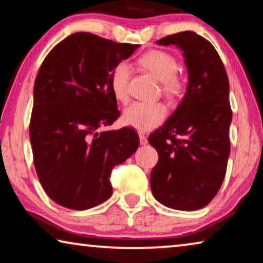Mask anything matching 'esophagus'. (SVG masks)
<instances>
[{"mask_svg":"<svg viewBox=\"0 0 263 263\" xmlns=\"http://www.w3.org/2000/svg\"><path fill=\"white\" fill-rule=\"evenodd\" d=\"M139 139H140V144L141 145H146L147 144V137H146L144 133H139Z\"/></svg>","mask_w":263,"mask_h":263,"instance_id":"esophagus-1","label":"esophagus"}]
</instances>
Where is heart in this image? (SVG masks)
<instances>
[{
	"instance_id": "b5f03b06",
	"label": "heart",
	"mask_w": 263,
	"mask_h": 263,
	"mask_svg": "<svg viewBox=\"0 0 263 263\" xmlns=\"http://www.w3.org/2000/svg\"><path fill=\"white\" fill-rule=\"evenodd\" d=\"M138 62L141 67L152 73L160 82L166 96L174 99L181 94L184 80L177 73L175 57L162 50H151L144 53ZM131 66L125 61L118 62L111 70L110 88L114 97L119 102L128 100V82ZM167 117V108L161 102H133L123 112V123L139 131H149L160 125Z\"/></svg>"
}]
</instances>
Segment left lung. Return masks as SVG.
<instances>
[{
    "label": "left lung",
    "instance_id": "obj_1",
    "mask_svg": "<svg viewBox=\"0 0 263 263\" xmlns=\"http://www.w3.org/2000/svg\"><path fill=\"white\" fill-rule=\"evenodd\" d=\"M157 44L183 51L189 82L180 105L148 137L159 154L151 189L168 208L198 210L212 201L226 174L232 121L229 78L216 48L193 31L167 35Z\"/></svg>",
    "mask_w": 263,
    "mask_h": 263
}]
</instances>
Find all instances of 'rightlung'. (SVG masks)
<instances>
[{
	"label": "right lung",
	"mask_w": 263,
	"mask_h": 263,
	"mask_svg": "<svg viewBox=\"0 0 263 263\" xmlns=\"http://www.w3.org/2000/svg\"><path fill=\"white\" fill-rule=\"evenodd\" d=\"M138 47L77 32L57 44L39 68L29 127L33 163L45 193L61 206L87 210L106 201L114 167L139 146L130 127L99 131L121 115L111 70Z\"/></svg>",
	"instance_id": "add662e5"
}]
</instances>
